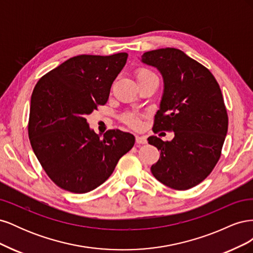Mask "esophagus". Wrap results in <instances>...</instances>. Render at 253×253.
<instances>
[{"label":"esophagus","instance_id":"1","mask_svg":"<svg viewBox=\"0 0 253 253\" xmlns=\"http://www.w3.org/2000/svg\"><path fill=\"white\" fill-rule=\"evenodd\" d=\"M136 143L137 144H145L147 143V138L143 136H136Z\"/></svg>","mask_w":253,"mask_h":253}]
</instances>
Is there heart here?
Here are the masks:
<instances>
[{
	"label": "heart",
	"mask_w": 253,
	"mask_h": 253,
	"mask_svg": "<svg viewBox=\"0 0 253 253\" xmlns=\"http://www.w3.org/2000/svg\"><path fill=\"white\" fill-rule=\"evenodd\" d=\"M135 77H136V80H137V82H138V84L141 82H144V81H148V80L157 79V76L154 73L148 70V68H144V67L137 68V71L135 72ZM121 120L124 124H126V126H131L133 128H137L141 126L140 116L135 113L125 114L124 116L121 117Z\"/></svg>",
	"instance_id": "obj_1"
}]
</instances>
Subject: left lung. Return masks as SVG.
Segmentation results:
<instances>
[{
    "label": "left lung",
    "instance_id": "left-lung-1",
    "mask_svg": "<svg viewBox=\"0 0 253 253\" xmlns=\"http://www.w3.org/2000/svg\"><path fill=\"white\" fill-rule=\"evenodd\" d=\"M141 61L157 67L165 89L153 132H174L171 141L148 138L160 151L152 174L164 185L188 190L216 166L228 131V115L216 79L208 68L177 48L144 52Z\"/></svg>",
    "mask_w": 253,
    "mask_h": 253
}]
</instances>
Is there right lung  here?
<instances>
[{
  "label": "right lung",
  "instance_id": "right-lung-1",
  "mask_svg": "<svg viewBox=\"0 0 253 253\" xmlns=\"http://www.w3.org/2000/svg\"><path fill=\"white\" fill-rule=\"evenodd\" d=\"M126 59V52L76 56L36 84L28 137L43 170L59 188L78 194L96 189L133 148L132 134L109 129L101 138L86 122L87 115L108 101Z\"/></svg>",
  "mask_w": 253,
  "mask_h": 253
}]
</instances>
